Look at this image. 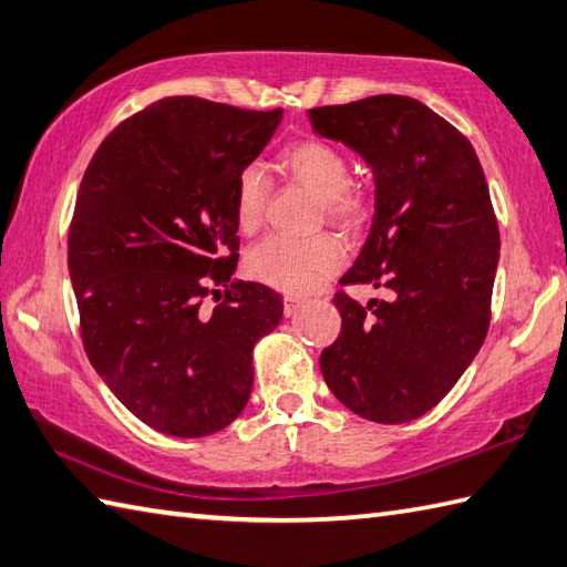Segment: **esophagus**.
<instances>
[{
    "instance_id": "obj_1",
    "label": "esophagus",
    "mask_w": 567,
    "mask_h": 567,
    "mask_svg": "<svg viewBox=\"0 0 567 567\" xmlns=\"http://www.w3.org/2000/svg\"><path fill=\"white\" fill-rule=\"evenodd\" d=\"M303 303H306L303 298H298V296H286V298H284V316H286V318L296 316V312L300 310V306H303Z\"/></svg>"
}]
</instances>
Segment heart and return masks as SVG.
I'll return each mask as SVG.
<instances>
[{
    "instance_id": "heart-1",
    "label": "heart",
    "mask_w": 567,
    "mask_h": 567,
    "mask_svg": "<svg viewBox=\"0 0 567 567\" xmlns=\"http://www.w3.org/2000/svg\"><path fill=\"white\" fill-rule=\"evenodd\" d=\"M279 167L288 179L320 196L324 216L344 230H357L371 210V186L349 179V159L322 137L291 143L281 150ZM271 184L261 167L249 165L235 179V220L245 235H255L267 216ZM344 247L334 235H274L249 249L247 271L257 281L284 293H310L342 267Z\"/></svg>"
}]
</instances>
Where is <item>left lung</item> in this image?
Here are the masks:
<instances>
[{"instance_id": "8db88e82", "label": "left lung", "mask_w": 567, "mask_h": 567, "mask_svg": "<svg viewBox=\"0 0 567 567\" xmlns=\"http://www.w3.org/2000/svg\"><path fill=\"white\" fill-rule=\"evenodd\" d=\"M316 133L342 141L375 179L371 235L339 284L342 330L320 369L359 417H422L468 369L489 327L499 228L473 145L417 99L379 94L310 109ZM386 293L367 307L344 285Z\"/></svg>"}]
</instances>
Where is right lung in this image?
Wrapping results in <instances>:
<instances>
[{
	"label": "right lung",
	"instance_id": "add662e5",
	"mask_svg": "<svg viewBox=\"0 0 567 567\" xmlns=\"http://www.w3.org/2000/svg\"><path fill=\"white\" fill-rule=\"evenodd\" d=\"M198 96H167L121 121L86 167L68 267L86 357L155 432H220L247 405L251 349L276 330L281 296L230 281L235 179L281 121ZM213 285H225L206 309Z\"/></svg>",
	"mask_w": 567,
	"mask_h": 567
}]
</instances>
